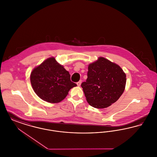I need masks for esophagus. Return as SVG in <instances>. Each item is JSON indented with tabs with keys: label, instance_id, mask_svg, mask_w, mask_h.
Wrapping results in <instances>:
<instances>
[{
	"label": "esophagus",
	"instance_id": "34e87169",
	"mask_svg": "<svg viewBox=\"0 0 157 157\" xmlns=\"http://www.w3.org/2000/svg\"><path fill=\"white\" fill-rule=\"evenodd\" d=\"M81 83H82V81L81 80V81H79V82H77V83H76V84H77V85H78V86H81Z\"/></svg>",
	"mask_w": 157,
	"mask_h": 157
}]
</instances>
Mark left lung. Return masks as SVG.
Segmentation results:
<instances>
[{
    "label": "left lung",
    "instance_id": "left-lung-1",
    "mask_svg": "<svg viewBox=\"0 0 157 157\" xmlns=\"http://www.w3.org/2000/svg\"><path fill=\"white\" fill-rule=\"evenodd\" d=\"M126 81V74L118 65L99 57L89 64L88 78L81 86L88 104L102 109L120 98L125 88Z\"/></svg>",
    "mask_w": 157,
    "mask_h": 157
}]
</instances>
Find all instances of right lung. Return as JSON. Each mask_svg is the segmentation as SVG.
I'll use <instances>...</instances> for the list:
<instances>
[{
	"label": "right lung",
	"instance_id": "1",
	"mask_svg": "<svg viewBox=\"0 0 157 157\" xmlns=\"http://www.w3.org/2000/svg\"><path fill=\"white\" fill-rule=\"evenodd\" d=\"M71 76L54 57L45 60L31 72L30 83L36 94L50 103L64 99L69 90L77 85L71 81Z\"/></svg>",
	"mask_w": 157,
	"mask_h": 157
}]
</instances>
